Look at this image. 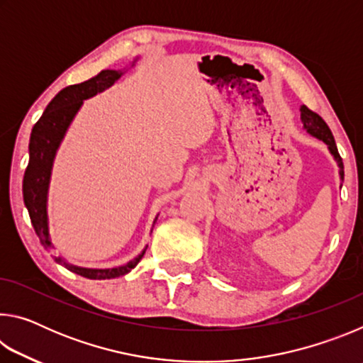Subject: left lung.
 I'll list each match as a JSON object with an SVG mask.
<instances>
[{
	"instance_id": "obj_1",
	"label": "left lung",
	"mask_w": 363,
	"mask_h": 363,
	"mask_svg": "<svg viewBox=\"0 0 363 363\" xmlns=\"http://www.w3.org/2000/svg\"><path fill=\"white\" fill-rule=\"evenodd\" d=\"M301 121H303V125H304L307 133L312 134V136H315L317 139L323 140V143L328 145L331 155L335 157V160L337 162V167H340L341 179H344L342 158L340 157V152H337L335 138H333V134H331L327 123H325V120L322 118L320 115L315 113V112H312V110L307 108L306 106L301 107Z\"/></svg>"
}]
</instances>
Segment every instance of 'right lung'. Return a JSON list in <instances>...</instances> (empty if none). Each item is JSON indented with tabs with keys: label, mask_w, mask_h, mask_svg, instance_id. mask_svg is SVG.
<instances>
[{
	"label": "right lung",
	"mask_w": 363,
	"mask_h": 363,
	"mask_svg": "<svg viewBox=\"0 0 363 363\" xmlns=\"http://www.w3.org/2000/svg\"><path fill=\"white\" fill-rule=\"evenodd\" d=\"M121 77L120 70H102L99 75L88 79V82L67 86L54 99L48 104L41 118L35 123L32 136H30L28 144V167L23 174L22 182V194L23 203H26L30 220L38 235L40 242L46 250L52 248L51 238H49L48 230V213H46V199H48V187L49 177H51L52 162L56 157V150L64 139L67 128L70 126L73 116L77 115L78 108L88 97H93L101 91L107 89L112 86L116 79ZM147 250V248H145ZM145 250L138 257H134L125 266L113 267V269H84L77 267L72 264L65 262L56 257V261L64 264V266L75 272L82 277L93 279V280H106L115 279L120 275L130 272L143 259Z\"/></svg>",
	"instance_id": "right-lung-1"
}]
</instances>
